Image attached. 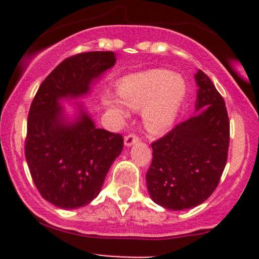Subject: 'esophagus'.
<instances>
[{
	"label": "esophagus",
	"instance_id": "1",
	"mask_svg": "<svg viewBox=\"0 0 259 259\" xmlns=\"http://www.w3.org/2000/svg\"><path fill=\"white\" fill-rule=\"evenodd\" d=\"M138 142H139V138H138L135 134H129L127 137H125V139H124V144H125V146H127V148L132 145H134L135 143H138Z\"/></svg>",
	"mask_w": 259,
	"mask_h": 259
}]
</instances>
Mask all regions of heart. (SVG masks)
I'll return each mask as SVG.
<instances>
[{
  "instance_id": "heart-1",
  "label": "heart",
  "mask_w": 259,
  "mask_h": 259,
  "mask_svg": "<svg viewBox=\"0 0 259 259\" xmlns=\"http://www.w3.org/2000/svg\"><path fill=\"white\" fill-rule=\"evenodd\" d=\"M119 95L134 111L143 110V124L151 134H163L173 126L187 95V83L170 70L154 69L130 75L119 82ZM105 105L117 116L127 117L121 101L106 98Z\"/></svg>"
}]
</instances>
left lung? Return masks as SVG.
<instances>
[{"label":"left lung","mask_w":259,"mask_h":259,"mask_svg":"<svg viewBox=\"0 0 259 259\" xmlns=\"http://www.w3.org/2000/svg\"><path fill=\"white\" fill-rule=\"evenodd\" d=\"M195 113L151 143L153 160L146 187L154 203L170 210L202 204L218 187L227 163L229 119L226 103L202 70Z\"/></svg>","instance_id":"left-lung-1"}]
</instances>
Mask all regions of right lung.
<instances>
[{
  "label": "right lung",
  "mask_w": 259,
  "mask_h": 259,
  "mask_svg": "<svg viewBox=\"0 0 259 259\" xmlns=\"http://www.w3.org/2000/svg\"><path fill=\"white\" fill-rule=\"evenodd\" d=\"M116 62L113 51L67 57L38 88L27 117L25 155L44 199L62 209L88 205L98 197L106 174L120 155V134L98 129L83 105L67 119L62 100H76Z\"/></svg>",
  "instance_id": "1"
}]
</instances>
